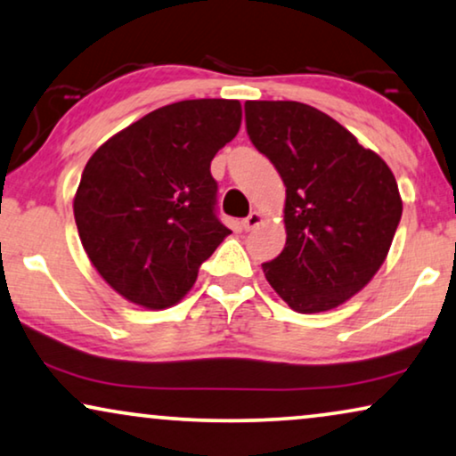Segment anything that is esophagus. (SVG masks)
<instances>
[{
    "label": "esophagus",
    "instance_id": "34e87169",
    "mask_svg": "<svg viewBox=\"0 0 456 456\" xmlns=\"http://www.w3.org/2000/svg\"><path fill=\"white\" fill-rule=\"evenodd\" d=\"M260 221H263V215H260V212H250V215H248L244 221H241V227L246 229V232H250V229H254L256 227V224H260Z\"/></svg>",
    "mask_w": 456,
    "mask_h": 456
}]
</instances>
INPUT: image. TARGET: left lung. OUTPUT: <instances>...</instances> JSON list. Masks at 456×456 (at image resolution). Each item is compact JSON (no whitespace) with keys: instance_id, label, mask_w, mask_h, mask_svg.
I'll list each match as a JSON object with an SVG mask.
<instances>
[{"instance_id":"1","label":"left lung","mask_w":456,"mask_h":456,"mask_svg":"<svg viewBox=\"0 0 456 456\" xmlns=\"http://www.w3.org/2000/svg\"><path fill=\"white\" fill-rule=\"evenodd\" d=\"M248 137L281 175L285 248L263 265L296 313H323L371 281L403 216L396 179L375 151L317 108L246 102Z\"/></svg>"}]
</instances>
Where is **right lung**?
I'll list each match as a JSON object with an SVG mask.
<instances>
[{
	"instance_id": "right-lung-1",
	"label": "right lung",
	"mask_w": 456,
	"mask_h": 456,
	"mask_svg": "<svg viewBox=\"0 0 456 456\" xmlns=\"http://www.w3.org/2000/svg\"><path fill=\"white\" fill-rule=\"evenodd\" d=\"M238 100H185L145 114L100 145L75 196L91 265L126 300L177 305L229 229L210 162L238 135Z\"/></svg>"
}]
</instances>
